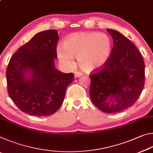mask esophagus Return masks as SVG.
<instances>
[{
  "instance_id": "34e87169",
  "label": "esophagus",
  "mask_w": 153,
  "mask_h": 153,
  "mask_svg": "<svg viewBox=\"0 0 153 153\" xmlns=\"http://www.w3.org/2000/svg\"><path fill=\"white\" fill-rule=\"evenodd\" d=\"M82 75L83 74L81 73V72H79V71L75 72V77H78L82 76Z\"/></svg>"
}]
</instances>
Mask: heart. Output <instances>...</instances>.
<instances>
[{
    "label": "heart",
    "mask_w": 153,
    "mask_h": 153,
    "mask_svg": "<svg viewBox=\"0 0 153 153\" xmlns=\"http://www.w3.org/2000/svg\"><path fill=\"white\" fill-rule=\"evenodd\" d=\"M63 46L56 48L60 63L73 67V56H77L79 66L86 72L102 69L109 61L113 50L109 36L97 32L74 33L67 36Z\"/></svg>",
    "instance_id": "1"
}]
</instances>
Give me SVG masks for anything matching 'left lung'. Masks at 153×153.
<instances>
[{
	"instance_id": "left-lung-1",
	"label": "left lung",
	"mask_w": 153,
	"mask_h": 153,
	"mask_svg": "<svg viewBox=\"0 0 153 153\" xmlns=\"http://www.w3.org/2000/svg\"><path fill=\"white\" fill-rule=\"evenodd\" d=\"M113 39L108 63L90 74V95L98 109L107 113L120 112L132 106L144 86L145 65L138 48L117 31L107 29Z\"/></svg>"
}]
</instances>
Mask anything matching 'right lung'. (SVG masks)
Listing matches in <instances>:
<instances>
[{
	"instance_id": "obj_1",
	"label": "right lung",
	"mask_w": 153,
	"mask_h": 153,
	"mask_svg": "<svg viewBox=\"0 0 153 153\" xmlns=\"http://www.w3.org/2000/svg\"><path fill=\"white\" fill-rule=\"evenodd\" d=\"M59 39L55 30L38 33L10 59L6 71L7 91L25 113L51 115L63 104L74 74L62 73L55 68Z\"/></svg>"
}]
</instances>
